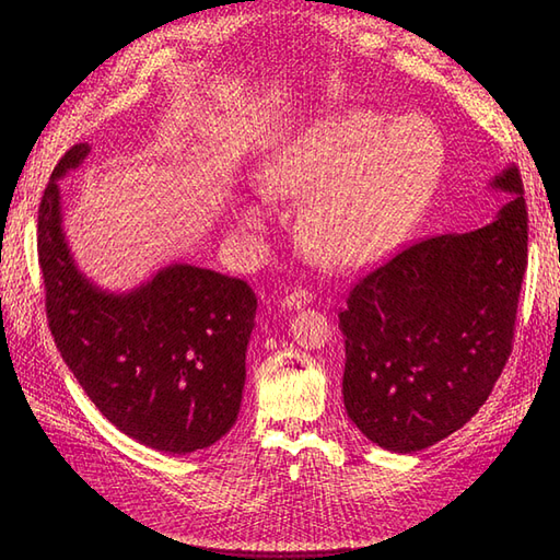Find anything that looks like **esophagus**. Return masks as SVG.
I'll return each mask as SVG.
<instances>
[{"instance_id":"esophagus-1","label":"esophagus","mask_w":560,"mask_h":560,"mask_svg":"<svg viewBox=\"0 0 560 560\" xmlns=\"http://www.w3.org/2000/svg\"><path fill=\"white\" fill-rule=\"evenodd\" d=\"M313 301V293L307 289H293L291 293H287L281 299V305L287 307V311H295V307H303Z\"/></svg>"}]
</instances>
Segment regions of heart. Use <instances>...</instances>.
Listing matches in <instances>:
<instances>
[{"label":"heart","instance_id":"b5f03b06","mask_svg":"<svg viewBox=\"0 0 560 560\" xmlns=\"http://www.w3.org/2000/svg\"><path fill=\"white\" fill-rule=\"evenodd\" d=\"M445 165L438 129L423 117L351 110L307 127L271 153V192L307 199L299 243L331 269L361 267L395 245L431 197ZM243 219L265 211L247 201Z\"/></svg>","mask_w":560,"mask_h":560}]
</instances>
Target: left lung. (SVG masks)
<instances>
[{
  "instance_id": "8db88e82",
  "label": "left lung",
  "mask_w": 560,
  "mask_h": 560,
  "mask_svg": "<svg viewBox=\"0 0 560 560\" xmlns=\"http://www.w3.org/2000/svg\"><path fill=\"white\" fill-rule=\"evenodd\" d=\"M491 223L404 247L355 281L339 329L343 407L375 445L419 452L459 431L489 399L515 337L527 269V205L515 165Z\"/></svg>"
}]
</instances>
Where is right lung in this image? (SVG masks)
Segmentation results:
<instances>
[{"mask_svg": "<svg viewBox=\"0 0 560 560\" xmlns=\"http://www.w3.org/2000/svg\"><path fill=\"white\" fill-rule=\"evenodd\" d=\"M89 151L71 147L40 199L47 325L83 392L125 435L171 455L205 450L241 411L257 295L243 279L192 265L165 267L129 293L91 283L65 241L57 185Z\"/></svg>", "mask_w": 560, "mask_h": 560, "instance_id": "1", "label": "right lung"}]
</instances>
